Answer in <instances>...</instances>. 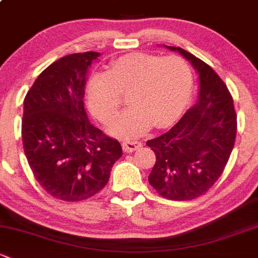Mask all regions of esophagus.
Segmentation results:
<instances>
[{"instance_id": "1", "label": "esophagus", "mask_w": 258, "mask_h": 258, "mask_svg": "<svg viewBox=\"0 0 258 258\" xmlns=\"http://www.w3.org/2000/svg\"><path fill=\"white\" fill-rule=\"evenodd\" d=\"M142 146V143L140 142V141H134V140H127V141H123L122 142V148H123L124 152H127V153H130V152H134V151H137L138 148Z\"/></svg>"}]
</instances>
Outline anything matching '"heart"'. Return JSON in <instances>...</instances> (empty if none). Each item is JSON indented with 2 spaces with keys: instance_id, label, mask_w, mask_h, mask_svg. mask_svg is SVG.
Returning <instances> with one entry per match:
<instances>
[{
  "instance_id": "obj_1",
  "label": "heart",
  "mask_w": 258,
  "mask_h": 258,
  "mask_svg": "<svg viewBox=\"0 0 258 258\" xmlns=\"http://www.w3.org/2000/svg\"><path fill=\"white\" fill-rule=\"evenodd\" d=\"M193 74L189 64L177 55L159 56L134 53L112 61L106 74L91 78L86 100L91 112L102 122L112 120L128 95L132 106L110 124L117 137H131L154 127L173 123L189 104Z\"/></svg>"
}]
</instances>
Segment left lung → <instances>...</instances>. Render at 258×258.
Instances as JSON below:
<instances>
[{"label":"left lung","mask_w":258,"mask_h":258,"mask_svg":"<svg viewBox=\"0 0 258 258\" xmlns=\"http://www.w3.org/2000/svg\"><path fill=\"white\" fill-rule=\"evenodd\" d=\"M199 74L197 104L165 134L147 141L156 154L148 181L162 197L191 200L207 193L224 172L236 138V112L224 81L189 51L168 47Z\"/></svg>","instance_id":"1"}]
</instances>
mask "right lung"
I'll list each match as a JSON object with an SVG mask.
<instances>
[{
  "label": "right lung",
  "instance_id": "1",
  "mask_svg": "<svg viewBox=\"0 0 258 258\" xmlns=\"http://www.w3.org/2000/svg\"><path fill=\"white\" fill-rule=\"evenodd\" d=\"M96 51L54 61L24 97L23 150L42 188L56 199L80 202L99 193L122 156L120 142L105 136L86 115L84 95Z\"/></svg>",
  "mask_w": 258,
  "mask_h": 258
}]
</instances>
